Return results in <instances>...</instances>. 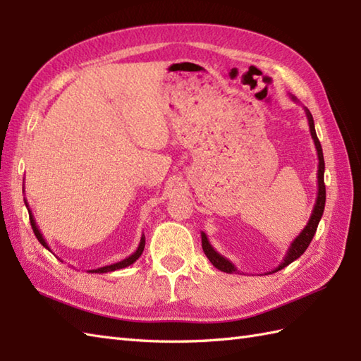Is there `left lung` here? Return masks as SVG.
<instances>
[{"label":"left lung","mask_w":361,"mask_h":361,"mask_svg":"<svg viewBox=\"0 0 361 361\" xmlns=\"http://www.w3.org/2000/svg\"><path fill=\"white\" fill-rule=\"evenodd\" d=\"M291 99H293L295 102H298L295 96H291ZM304 111H305V116H307L312 140H313V142H315V149H317V153H318V192H317V202H315V206H313L312 216H310V219L307 221V225H305V228L302 229V231L299 233V235H296V239L290 243V247L287 250V255L283 256L282 262L278 267H276L274 270L268 271V274L282 270V268H286L287 265H290L291 262H293V260H296L298 257L302 256V252L307 250V247H309L312 239H313V235H315V233H317L318 224H319L321 217H323L324 206H326L323 149H321V144H319V140H318L317 132H315V122H313L312 113L309 111V109H305V106H304ZM202 247H203V251H204L206 257L211 260V264L216 267L217 270L224 271V273H239V271H237V267L231 262V260L224 257V256L220 255V252H217L216 250H214V247L208 240V237H206V234L203 231H202Z\"/></svg>","instance_id":"8db88e82"}]
</instances>
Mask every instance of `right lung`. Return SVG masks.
Segmentation results:
<instances>
[{"mask_svg": "<svg viewBox=\"0 0 361 361\" xmlns=\"http://www.w3.org/2000/svg\"><path fill=\"white\" fill-rule=\"evenodd\" d=\"M25 204L27 206V200H26V198H25ZM27 211H29L30 226H32V229H34V234H35V237L38 239V242H40L46 250H49V251H51V248L48 247V243H46V240H44L43 234L40 233V229H38V226H37V224H35L34 216H32V212H30L29 206H27ZM144 247H145V237H144V234H142V235H141V240H140V245H137V248H136V251L133 252V255H130L128 257L119 260V262H116V264L105 265V267H101V268H94V270H88V273H109V271H116V270H121V268H126V267H128V265H132V264H135L136 260L140 259V256L142 255Z\"/></svg>", "mask_w": 361, "mask_h": 361, "instance_id": "right-lung-1", "label": "right lung"}]
</instances>
